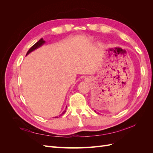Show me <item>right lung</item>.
Wrapping results in <instances>:
<instances>
[{
    "label": "right lung",
    "instance_id": "obj_1",
    "mask_svg": "<svg viewBox=\"0 0 153 153\" xmlns=\"http://www.w3.org/2000/svg\"><path fill=\"white\" fill-rule=\"evenodd\" d=\"M45 41L42 38H41V39H39V40L38 41V42H37L36 43H35V44H34L33 46H32V47L28 50V52H27V53L26 55H28L29 53H30L31 52H32V51H33V50H36V48H39V47H41V45H42L43 44L45 43ZM66 107H67V106H66ZM65 112H66V110H64V112H62V114L65 113ZM62 114H61V115H62ZM55 118H57V117H55Z\"/></svg>",
    "mask_w": 153,
    "mask_h": 153
}]
</instances>
